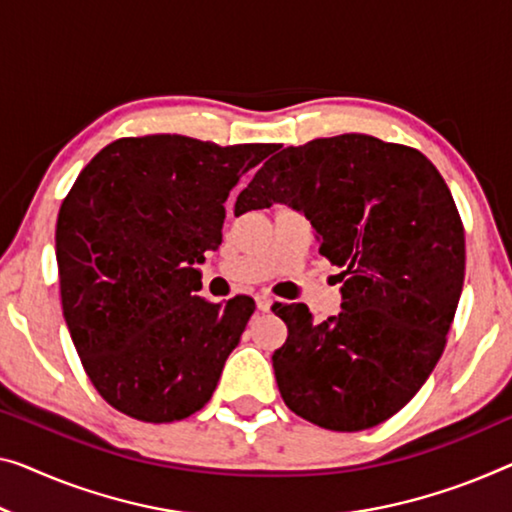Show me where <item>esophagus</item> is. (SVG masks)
<instances>
[{"label":"esophagus","instance_id":"obj_1","mask_svg":"<svg viewBox=\"0 0 512 512\" xmlns=\"http://www.w3.org/2000/svg\"><path fill=\"white\" fill-rule=\"evenodd\" d=\"M255 303H257V310L269 312L271 305H273V299H271V296H266V294H259L257 299H255Z\"/></svg>","mask_w":512,"mask_h":512}]
</instances>
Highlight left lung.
<instances>
[{"label":"left lung","mask_w":512,"mask_h":512,"mask_svg":"<svg viewBox=\"0 0 512 512\" xmlns=\"http://www.w3.org/2000/svg\"><path fill=\"white\" fill-rule=\"evenodd\" d=\"M287 204L340 266L342 312L276 303L287 342L273 352L282 400L335 432L384 423L446 347L464 282V227L444 177L421 151L372 135L319 137L269 158L234 213Z\"/></svg>","instance_id":"1"}]
</instances>
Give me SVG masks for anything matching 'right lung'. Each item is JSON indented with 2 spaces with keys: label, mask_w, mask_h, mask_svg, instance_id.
Segmentation results:
<instances>
[{
  "label": "right lung",
  "mask_w": 512,
  "mask_h": 512,
  "mask_svg": "<svg viewBox=\"0 0 512 512\" xmlns=\"http://www.w3.org/2000/svg\"><path fill=\"white\" fill-rule=\"evenodd\" d=\"M278 144L121 137L75 179L57 218L61 308L85 372L121 414L172 423L200 411L255 301L197 296L225 200Z\"/></svg>",
  "instance_id": "1"
}]
</instances>
